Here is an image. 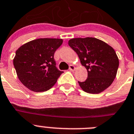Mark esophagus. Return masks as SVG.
<instances>
[{
    "mask_svg": "<svg viewBox=\"0 0 134 134\" xmlns=\"http://www.w3.org/2000/svg\"><path fill=\"white\" fill-rule=\"evenodd\" d=\"M69 69L71 71H74L75 70H76V67H75L74 66H73V65H70Z\"/></svg>",
    "mask_w": 134,
    "mask_h": 134,
    "instance_id": "obj_1",
    "label": "esophagus"
}]
</instances>
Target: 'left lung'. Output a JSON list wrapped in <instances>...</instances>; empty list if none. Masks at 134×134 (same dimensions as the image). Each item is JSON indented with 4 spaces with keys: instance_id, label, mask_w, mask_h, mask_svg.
Wrapping results in <instances>:
<instances>
[{
    "instance_id": "obj_1",
    "label": "left lung",
    "mask_w": 134,
    "mask_h": 134,
    "mask_svg": "<svg viewBox=\"0 0 134 134\" xmlns=\"http://www.w3.org/2000/svg\"><path fill=\"white\" fill-rule=\"evenodd\" d=\"M68 44L87 70V80L78 81L81 88L92 94L100 93L108 88L116 77L119 66L113 47L94 37L74 38Z\"/></svg>"
}]
</instances>
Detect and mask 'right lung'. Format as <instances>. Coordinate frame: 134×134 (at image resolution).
Returning a JSON list of instances; mask_svg holds the SVG:
<instances>
[{"label": "right lung", "mask_w": 134, "mask_h": 134, "mask_svg": "<svg viewBox=\"0 0 134 134\" xmlns=\"http://www.w3.org/2000/svg\"><path fill=\"white\" fill-rule=\"evenodd\" d=\"M62 39L41 38L31 41L16 52L13 64L19 80L35 92L50 90L63 72L56 67L54 54Z\"/></svg>", "instance_id": "add662e5"}]
</instances>
